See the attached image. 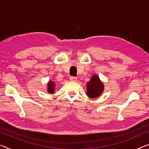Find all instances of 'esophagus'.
<instances>
[{
    "label": "esophagus",
    "mask_w": 149,
    "mask_h": 149,
    "mask_svg": "<svg viewBox=\"0 0 149 149\" xmlns=\"http://www.w3.org/2000/svg\"><path fill=\"white\" fill-rule=\"evenodd\" d=\"M70 80L71 81H77V77H70Z\"/></svg>",
    "instance_id": "34e87169"
}]
</instances>
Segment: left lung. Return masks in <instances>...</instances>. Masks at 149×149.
Wrapping results in <instances>:
<instances>
[{"label":"left lung","mask_w":149,"mask_h":149,"mask_svg":"<svg viewBox=\"0 0 149 149\" xmlns=\"http://www.w3.org/2000/svg\"><path fill=\"white\" fill-rule=\"evenodd\" d=\"M87 95L89 97L95 98L98 97L103 91V84L100 81L99 78L97 75H93L90 81L87 83Z\"/></svg>","instance_id":"8db88e82"}]
</instances>
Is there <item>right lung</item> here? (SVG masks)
<instances>
[{"mask_svg":"<svg viewBox=\"0 0 149 149\" xmlns=\"http://www.w3.org/2000/svg\"><path fill=\"white\" fill-rule=\"evenodd\" d=\"M54 83L52 81H49V84H48V92L50 93H54Z\"/></svg>","mask_w":149,"mask_h":149,"instance_id":"add662e5","label":"right lung"}]
</instances>
